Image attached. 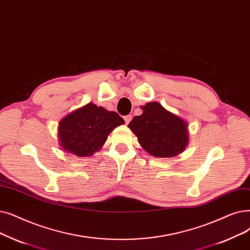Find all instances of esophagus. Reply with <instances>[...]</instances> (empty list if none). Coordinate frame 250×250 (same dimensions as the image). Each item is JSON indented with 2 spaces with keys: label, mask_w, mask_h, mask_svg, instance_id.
<instances>
[{
  "label": "esophagus",
  "mask_w": 250,
  "mask_h": 250,
  "mask_svg": "<svg viewBox=\"0 0 250 250\" xmlns=\"http://www.w3.org/2000/svg\"><path fill=\"white\" fill-rule=\"evenodd\" d=\"M124 119H125V124H128L129 122L132 121V116H131V115H126V116H125V117H124Z\"/></svg>",
  "instance_id": "esophagus-1"
}]
</instances>
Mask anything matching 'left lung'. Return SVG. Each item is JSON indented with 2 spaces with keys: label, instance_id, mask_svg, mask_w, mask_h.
<instances>
[{
  "label": "left lung",
  "instance_id": "1",
  "mask_svg": "<svg viewBox=\"0 0 250 250\" xmlns=\"http://www.w3.org/2000/svg\"><path fill=\"white\" fill-rule=\"evenodd\" d=\"M143 113L135 116L127 127L138 142L152 156L173 157L184 152L189 143L188 123L167 110L158 102L141 106Z\"/></svg>",
  "mask_w": 250,
  "mask_h": 250
}]
</instances>
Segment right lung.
<instances>
[{
    "instance_id": "1",
    "label": "right lung",
    "mask_w": 250,
    "mask_h": 250,
    "mask_svg": "<svg viewBox=\"0 0 250 250\" xmlns=\"http://www.w3.org/2000/svg\"><path fill=\"white\" fill-rule=\"evenodd\" d=\"M124 124L125 121L116 112L90 102L61 119L59 145L78 157L92 156L103 147L108 135Z\"/></svg>"
}]
</instances>
